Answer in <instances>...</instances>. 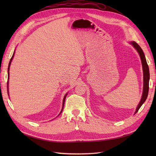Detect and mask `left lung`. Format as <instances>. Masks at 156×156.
Here are the masks:
<instances>
[{"label":"left lung","instance_id":"1","mask_svg":"<svg viewBox=\"0 0 156 156\" xmlns=\"http://www.w3.org/2000/svg\"><path fill=\"white\" fill-rule=\"evenodd\" d=\"M130 44L134 47L135 49H136V50L137 51V52L139 53L141 59V62H142L143 69V81H143V95H142V98H141V100L139 103L137 107L136 108V111L135 112V114H136V113L139 111L140 107L142 106V105L144 103L148 96V90H149L150 72H149L148 66L147 64V62H146L145 56L142 49H141L140 47L135 41H131L130 42Z\"/></svg>","mask_w":156,"mask_h":156}]
</instances>
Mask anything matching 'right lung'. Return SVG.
Instances as JSON below:
<instances>
[{
    "label": "right lung",
    "mask_w": 156,
    "mask_h": 156,
    "mask_svg": "<svg viewBox=\"0 0 156 156\" xmlns=\"http://www.w3.org/2000/svg\"><path fill=\"white\" fill-rule=\"evenodd\" d=\"M14 53H15V51L13 52V56H12V58H11V59H10V62H9V65H8V80L9 79V70H10V64H11V62L12 61V59H13V56H14ZM7 84H8V83ZM67 94H66L65 95V96H64V99H63V103H62V111H61V112H60V114L61 112H62V110H63V108H64V102H65V99H66V96H67ZM59 114V115H60Z\"/></svg>",
    "instance_id": "add662e5"
}]
</instances>
